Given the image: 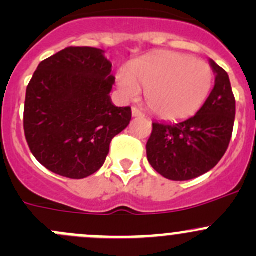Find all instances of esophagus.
Returning <instances> with one entry per match:
<instances>
[{"label":"esophagus","instance_id":"1","mask_svg":"<svg viewBox=\"0 0 256 256\" xmlns=\"http://www.w3.org/2000/svg\"><path fill=\"white\" fill-rule=\"evenodd\" d=\"M131 112H132V118H144V112H140L138 108H132Z\"/></svg>","mask_w":256,"mask_h":256}]
</instances>
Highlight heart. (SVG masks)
I'll list each match as a JSON object with an SVG mask.
<instances>
[{
	"label": "heart",
	"mask_w": 256,
	"mask_h": 256,
	"mask_svg": "<svg viewBox=\"0 0 256 256\" xmlns=\"http://www.w3.org/2000/svg\"><path fill=\"white\" fill-rule=\"evenodd\" d=\"M118 90L128 99L146 90L150 109L164 120L194 115L207 100L213 72L207 63L183 54L162 52L135 62L116 76Z\"/></svg>",
	"instance_id": "b5f03b06"
}]
</instances>
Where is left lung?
<instances>
[{
	"instance_id": "8db88e82",
	"label": "left lung",
	"mask_w": 256,
	"mask_h": 256,
	"mask_svg": "<svg viewBox=\"0 0 256 256\" xmlns=\"http://www.w3.org/2000/svg\"><path fill=\"white\" fill-rule=\"evenodd\" d=\"M214 88L200 112L187 120L152 124L147 160L156 172L172 180L207 174L226 154L236 120V99L229 76L209 59Z\"/></svg>"
}]
</instances>
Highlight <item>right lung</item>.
Returning a JSON list of instances; mask_svg holds the SVG:
<instances>
[{"mask_svg":"<svg viewBox=\"0 0 256 256\" xmlns=\"http://www.w3.org/2000/svg\"><path fill=\"white\" fill-rule=\"evenodd\" d=\"M105 52L69 47L38 66L26 92L23 126L40 164L82 180L102 168L110 142L131 120V108L112 104L115 82Z\"/></svg>","mask_w":256,"mask_h":256,"instance_id":"right-lung-1","label":"right lung"}]
</instances>
